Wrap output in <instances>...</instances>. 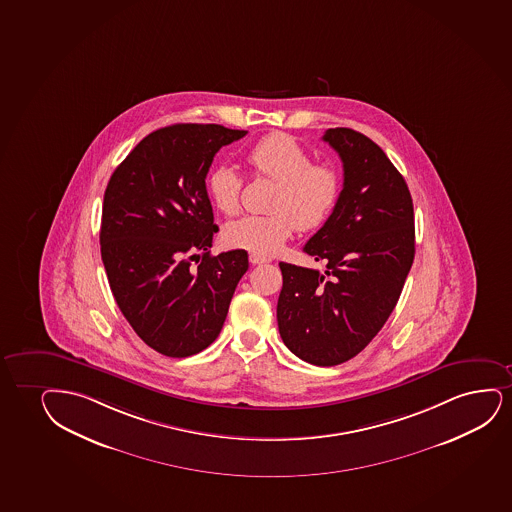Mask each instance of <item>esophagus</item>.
I'll return each mask as SVG.
<instances>
[{"label": "esophagus", "instance_id": "34e87169", "mask_svg": "<svg viewBox=\"0 0 512 512\" xmlns=\"http://www.w3.org/2000/svg\"><path fill=\"white\" fill-rule=\"evenodd\" d=\"M270 258H265V256H259V254L251 253L249 254V263L251 265H261V263H268Z\"/></svg>", "mask_w": 512, "mask_h": 512}]
</instances>
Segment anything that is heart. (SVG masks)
<instances>
[{
	"mask_svg": "<svg viewBox=\"0 0 512 512\" xmlns=\"http://www.w3.org/2000/svg\"><path fill=\"white\" fill-rule=\"evenodd\" d=\"M254 175L275 180L270 206L263 214H246L223 230L227 246L272 256L296 230H315L329 220L341 197V175L330 162L311 161L310 152L287 133L259 138L246 152ZM207 195L220 213H237L242 176L220 164L207 176Z\"/></svg>",
	"mask_w": 512,
	"mask_h": 512,
	"instance_id": "obj_1",
	"label": "heart"
}]
</instances>
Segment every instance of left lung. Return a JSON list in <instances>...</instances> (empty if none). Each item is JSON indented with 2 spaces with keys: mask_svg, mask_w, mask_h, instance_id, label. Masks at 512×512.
Masks as SVG:
<instances>
[{
  "mask_svg": "<svg viewBox=\"0 0 512 512\" xmlns=\"http://www.w3.org/2000/svg\"><path fill=\"white\" fill-rule=\"evenodd\" d=\"M324 142L343 161V190L303 251L325 272L279 263L277 322L294 355L332 367L358 355L395 310L414 263L415 227L407 183L377 143L350 128H330Z\"/></svg>",
  "mask_w": 512,
  "mask_h": 512,
  "instance_id": "1",
  "label": "left lung"
}]
</instances>
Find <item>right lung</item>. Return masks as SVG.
Instances as JSON below:
<instances>
[{
	"label": "right lung",
	"mask_w": 512,
	"mask_h": 512,
	"mask_svg": "<svg viewBox=\"0 0 512 512\" xmlns=\"http://www.w3.org/2000/svg\"><path fill=\"white\" fill-rule=\"evenodd\" d=\"M220 124H173L145 136L105 188L100 251L110 291L143 343L171 358L206 350L249 268L244 249L209 254L206 176L246 136Z\"/></svg>",
	"instance_id": "1"
}]
</instances>
